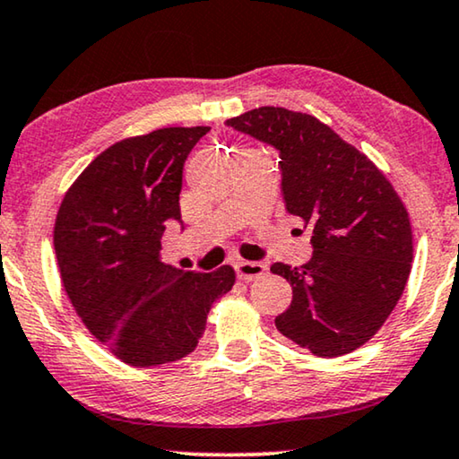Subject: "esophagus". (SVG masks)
<instances>
[{
	"instance_id": "esophagus-1",
	"label": "esophagus",
	"mask_w": 459,
	"mask_h": 459,
	"mask_svg": "<svg viewBox=\"0 0 459 459\" xmlns=\"http://www.w3.org/2000/svg\"><path fill=\"white\" fill-rule=\"evenodd\" d=\"M235 270H237V276L241 281H255V279H262L264 273H266V266H264L262 262L237 260Z\"/></svg>"
}]
</instances>
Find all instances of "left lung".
I'll use <instances>...</instances> for the list:
<instances>
[{
	"instance_id": "obj_1",
	"label": "left lung",
	"mask_w": 459,
	"mask_h": 459,
	"mask_svg": "<svg viewBox=\"0 0 459 459\" xmlns=\"http://www.w3.org/2000/svg\"><path fill=\"white\" fill-rule=\"evenodd\" d=\"M227 126L279 152L285 208L312 229L314 254L303 266H270L293 287L276 328L318 358L358 350L408 282L414 247L402 199L364 153L314 116L264 106Z\"/></svg>"
}]
</instances>
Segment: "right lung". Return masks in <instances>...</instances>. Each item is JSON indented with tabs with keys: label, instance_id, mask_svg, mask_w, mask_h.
<instances>
[{
	"label": "right lung",
	"instance_id": "right-lung-1",
	"mask_svg": "<svg viewBox=\"0 0 459 459\" xmlns=\"http://www.w3.org/2000/svg\"><path fill=\"white\" fill-rule=\"evenodd\" d=\"M210 126L160 128L100 153L76 178L56 218L64 289L89 333L137 368L189 356L235 270L185 273L160 257L180 221L183 166Z\"/></svg>",
	"mask_w": 459,
	"mask_h": 459
}]
</instances>
